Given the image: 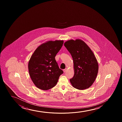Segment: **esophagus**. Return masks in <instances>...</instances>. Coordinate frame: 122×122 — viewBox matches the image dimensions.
Instances as JSON below:
<instances>
[{
	"instance_id": "obj_1",
	"label": "esophagus",
	"mask_w": 122,
	"mask_h": 122,
	"mask_svg": "<svg viewBox=\"0 0 122 122\" xmlns=\"http://www.w3.org/2000/svg\"><path fill=\"white\" fill-rule=\"evenodd\" d=\"M64 72H65L67 71V69H64L63 70Z\"/></svg>"
}]
</instances>
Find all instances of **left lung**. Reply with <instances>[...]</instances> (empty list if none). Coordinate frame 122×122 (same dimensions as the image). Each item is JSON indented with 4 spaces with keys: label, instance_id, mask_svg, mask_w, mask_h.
<instances>
[{
    "label": "left lung",
    "instance_id": "left-lung-1",
    "mask_svg": "<svg viewBox=\"0 0 122 122\" xmlns=\"http://www.w3.org/2000/svg\"><path fill=\"white\" fill-rule=\"evenodd\" d=\"M64 45L73 60L74 75L70 82L75 88L83 90L95 82L98 72V64L91 49L80 39L70 40Z\"/></svg>",
    "mask_w": 122,
    "mask_h": 122
}]
</instances>
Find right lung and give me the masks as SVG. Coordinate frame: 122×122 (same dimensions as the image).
<instances>
[{
    "instance_id": "right-lung-1",
    "label": "right lung",
    "mask_w": 122,
    "mask_h": 122,
    "mask_svg": "<svg viewBox=\"0 0 122 122\" xmlns=\"http://www.w3.org/2000/svg\"><path fill=\"white\" fill-rule=\"evenodd\" d=\"M63 42V40L48 41L37 47L30 57L29 72L37 88L45 90L53 87L63 73L55 59Z\"/></svg>"
}]
</instances>
